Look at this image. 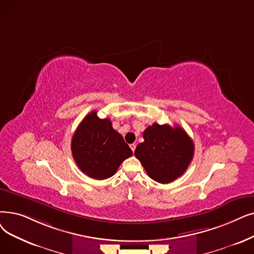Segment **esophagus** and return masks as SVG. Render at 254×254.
Here are the masks:
<instances>
[{"instance_id": "1", "label": "esophagus", "mask_w": 254, "mask_h": 254, "mask_svg": "<svg viewBox=\"0 0 254 254\" xmlns=\"http://www.w3.org/2000/svg\"><path fill=\"white\" fill-rule=\"evenodd\" d=\"M129 147H130V149H131V150L135 151V149H136V144H135V143H133V144H130V145H129Z\"/></svg>"}]
</instances>
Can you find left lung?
<instances>
[{
	"instance_id": "8db88e82",
	"label": "left lung",
	"mask_w": 254,
	"mask_h": 254,
	"mask_svg": "<svg viewBox=\"0 0 254 254\" xmlns=\"http://www.w3.org/2000/svg\"><path fill=\"white\" fill-rule=\"evenodd\" d=\"M143 138L144 142L137 145L135 157L153 181L169 184L189 167L194 143L181 127L153 124L143 131Z\"/></svg>"
}]
</instances>
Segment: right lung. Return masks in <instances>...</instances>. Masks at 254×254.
I'll return each mask as SVG.
<instances>
[{
  "label": "right lung",
  "mask_w": 254,
  "mask_h": 254,
  "mask_svg": "<svg viewBox=\"0 0 254 254\" xmlns=\"http://www.w3.org/2000/svg\"><path fill=\"white\" fill-rule=\"evenodd\" d=\"M71 152L81 171L94 180L111 178L120 164L133 154L111 120L101 119L96 111L88 114L75 129Z\"/></svg>",
  "instance_id": "obj_1"
}]
</instances>
